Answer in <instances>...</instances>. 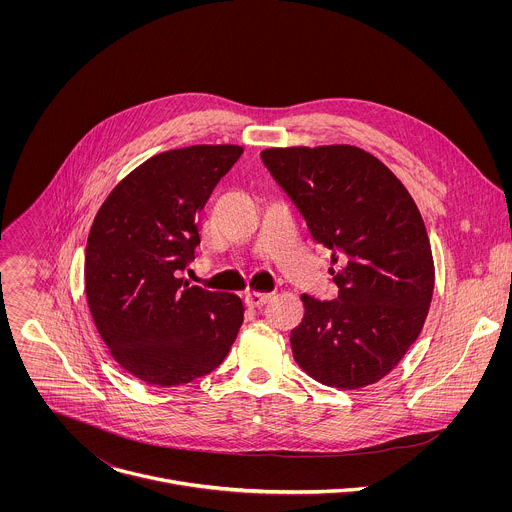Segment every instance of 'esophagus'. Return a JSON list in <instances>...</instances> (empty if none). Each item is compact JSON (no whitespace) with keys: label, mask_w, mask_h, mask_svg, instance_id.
Here are the masks:
<instances>
[{"label":"esophagus","mask_w":512,"mask_h":512,"mask_svg":"<svg viewBox=\"0 0 512 512\" xmlns=\"http://www.w3.org/2000/svg\"><path fill=\"white\" fill-rule=\"evenodd\" d=\"M268 299H270V293L262 292H248L246 293V297H244L246 305H250V307H260V305H264Z\"/></svg>","instance_id":"esophagus-1"}]
</instances>
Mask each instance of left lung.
I'll list each match as a JSON object with an SVG mask.
<instances>
[{
	"mask_svg": "<svg viewBox=\"0 0 512 512\" xmlns=\"http://www.w3.org/2000/svg\"><path fill=\"white\" fill-rule=\"evenodd\" d=\"M276 183L327 246L339 293L301 295L293 359L321 384L355 390L388 374L418 339L434 293L422 215L398 177L355 146L272 147Z\"/></svg>",
	"mask_w": 512,
	"mask_h": 512,
	"instance_id": "1",
	"label": "left lung"
}]
</instances>
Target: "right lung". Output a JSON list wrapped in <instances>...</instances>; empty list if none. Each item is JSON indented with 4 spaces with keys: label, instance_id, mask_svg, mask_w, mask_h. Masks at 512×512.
Segmentation results:
<instances>
[{
    "label": "right lung",
    "instance_id": "right-lung-1",
    "mask_svg": "<svg viewBox=\"0 0 512 512\" xmlns=\"http://www.w3.org/2000/svg\"><path fill=\"white\" fill-rule=\"evenodd\" d=\"M240 146H191L149 157L122 179L96 213L84 258L94 325L116 363L155 386L209 374L244 321L234 293L189 286L197 215Z\"/></svg>",
    "mask_w": 512,
    "mask_h": 512
}]
</instances>
